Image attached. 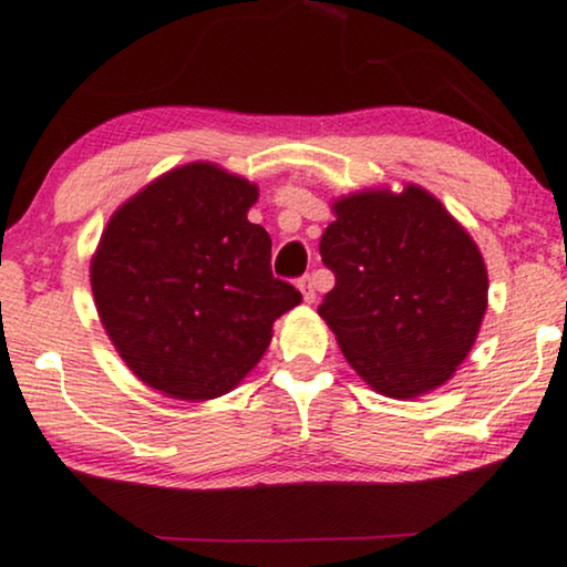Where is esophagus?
I'll return each mask as SVG.
<instances>
[{
	"label": "esophagus",
	"mask_w": 567,
	"mask_h": 567,
	"mask_svg": "<svg viewBox=\"0 0 567 567\" xmlns=\"http://www.w3.org/2000/svg\"><path fill=\"white\" fill-rule=\"evenodd\" d=\"M300 292H302V300L306 302H313L316 300V287H313V280L310 277H302V280L298 282Z\"/></svg>",
	"instance_id": "obj_1"
}]
</instances>
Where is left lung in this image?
<instances>
[{"mask_svg":"<svg viewBox=\"0 0 567 567\" xmlns=\"http://www.w3.org/2000/svg\"><path fill=\"white\" fill-rule=\"evenodd\" d=\"M321 259L337 277L318 316L354 372L409 401L444 385L473 349L488 272L473 238L419 185L362 189L331 205Z\"/></svg>","mask_w":567,"mask_h":567,"instance_id":"left-lung-1","label":"left lung"}]
</instances>
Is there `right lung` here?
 <instances>
[{"label":"right lung","mask_w":567,"mask_h":567,"mask_svg":"<svg viewBox=\"0 0 567 567\" xmlns=\"http://www.w3.org/2000/svg\"><path fill=\"white\" fill-rule=\"evenodd\" d=\"M259 189L218 164L162 174L123 203L92 257L117 354L148 388L210 401L236 388L302 295L272 275V238L246 218Z\"/></svg>","instance_id":"obj_1"}]
</instances>
